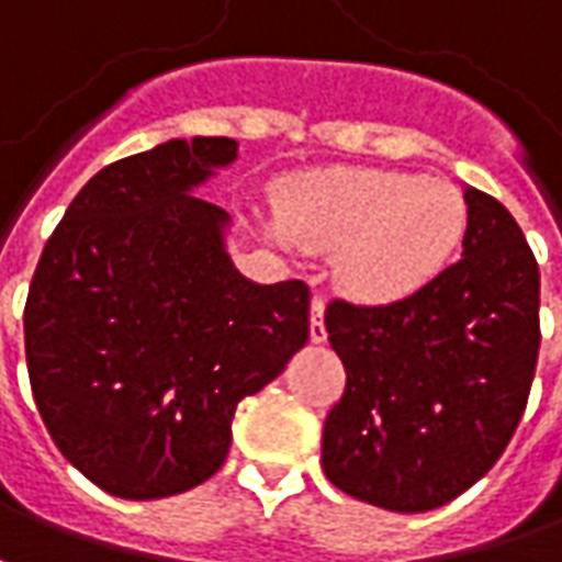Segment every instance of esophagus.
I'll use <instances>...</instances> for the list:
<instances>
[{"instance_id": "obj_1", "label": "esophagus", "mask_w": 562, "mask_h": 562, "mask_svg": "<svg viewBox=\"0 0 562 562\" xmlns=\"http://www.w3.org/2000/svg\"><path fill=\"white\" fill-rule=\"evenodd\" d=\"M325 297L322 294H316L313 297V304H310V340L313 344H322L325 337H328V331H325Z\"/></svg>"}]
</instances>
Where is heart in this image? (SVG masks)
Listing matches in <instances>:
<instances>
[{
  "label": "heart",
  "instance_id": "heart-1",
  "mask_svg": "<svg viewBox=\"0 0 562 562\" xmlns=\"http://www.w3.org/2000/svg\"><path fill=\"white\" fill-rule=\"evenodd\" d=\"M277 213V240L340 252V280L362 301L419 292L465 234L457 188L402 170L304 172L282 186Z\"/></svg>",
  "mask_w": 562,
  "mask_h": 562
}]
</instances>
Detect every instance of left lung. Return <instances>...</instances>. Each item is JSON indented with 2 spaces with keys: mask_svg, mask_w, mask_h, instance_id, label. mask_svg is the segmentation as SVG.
<instances>
[{
  "mask_svg": "<svg viewBox=\"0 0 562 562\" xmlns=\"http://www.w3.org/2000/svg\"><path fill=\"white\" fill-rule=\"evenodd\" d=\"M462 258L419 292L331 301L325 331L347 390L322 429V472L352 499L431 512L512 441L539 362V265L499 200L465 188Z\"/></svg>",
  "mask_w": 562,
  "mask_h": 562,
  "instance_id": "left-lung-1",
  "label": "left lung"
}]
</instances>
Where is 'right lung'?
<instances>
[{"label": "right lung", "mask_w": 562, "mask_h": 562, "mask_svg": "<svg viewBox=\"0 0 562 562\" xmlns=\"http://www.w3.org/2000/svg\"><path fill=\"white\" fill-rule=\"evenodd\" d=\"M234 160V139L194 136L109 164L30 282L35 407L63 457L117 499L213 477L237 404L307 344V282L246 280L225 249L231 215L191 194Z\"/></svg>", "instance_id": "1"}]
</instances>
